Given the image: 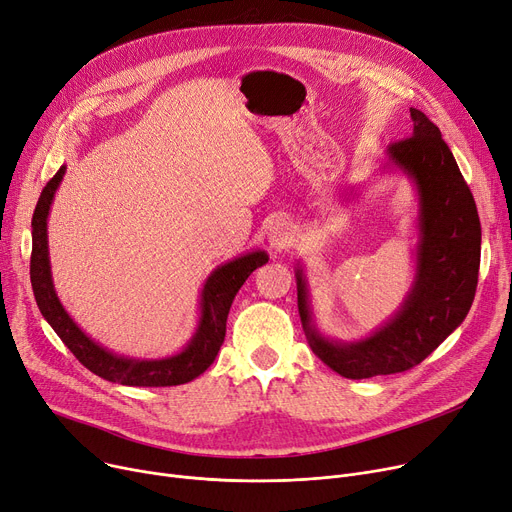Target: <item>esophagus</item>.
Here are the masks:
<instances>
[{
  "mask_svg": "<svg viewBox=\"0 0 512 512\" xmlns=\"http://www.w3.org/2000/svg\"><path fill=\"white\" fill-rule=\"evenodd\" d=\"M267 242L274 251H284L294 242V230L292 224L286 220H276L267 232Z\"/></svg>",
  "mask_w": 512,
  "mask_h": 512,
  "instance_id": "obj_1",
  "label": "esophagus"
}]
</instances>
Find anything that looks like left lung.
<instances>
[{
  "label": "left lung",
  "instance_id": "1",
  "mask_svg": "<svg viewBox=\"0 0 512 512\" xmlns=\"http://www.w3.org/2000/svg\"><path fill=\"white\" fill-rule=\"evenodd\" d=\"M409 139L388 147L386 168L405 172L419 195L417 274L398 313L371 336L340 342L315 328L303 270L297 297L311 351L342 378L363 380L419 365L456 330L475 299L481 226L469 186L440 128L411 107Z\"/></svg>",
  "mask_w": 512,
  "mask_h": 512
}]
</instances>
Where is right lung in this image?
Here are the masks:
<instances>
[{
	"instance_id": "add662e5",
	"label": "right lung",
	"mask_w": 512,
	"mask_h": 512,
	"mask_svg": "<svg viewBox=\"0 0 512 512\" xmlns=\"http://www.w3.org/2000/svg\"><path fill=\"white\" fill-rule=\"evenodd\" d=\"M66 166H62L41 191L33 213V253H31V284L39 311L47 324L56 330L70 353L99 378L122 384V386H178L186 384L199 375L218 357L220 346L226 336V319L232 301L240 286L257 270L267 263V253L253 251L236 257L207 278L201 292V317L199 326L180 353L166 359H128L105 351L103 346L93 342L80 330L72 317L62 307L51 282L49 270V249H47V215L64 178Z\"/></svg>"
}]
</instances>
